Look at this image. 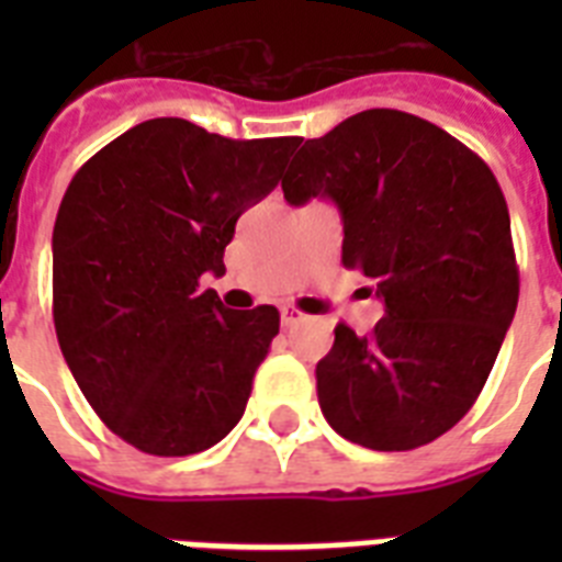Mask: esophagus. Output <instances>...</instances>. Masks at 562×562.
Listing matches in <instances>:
<instances>
[{"instance_id": "1", "label": "esophagus", "mask_w": 562, "mask_h": 562, "mask_svg": "<svg viewBox=\"0 0 562 562\" xmlns=\"http://www.w3.org/2000/svg\"><path fill=\"white\" fill-rule=\"evenodd\" d=\"M280 317H282V326H297L306 315H303V312H300V308H294V306H282Z\"/></svg>"}]
</instances>
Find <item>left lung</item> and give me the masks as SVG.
I'll return each instance as SVG.
<instances>
[{
  "label": "left lung",
  "mask_w": 562,
  "mask_h": 562,
  "mask_svg": "<svg viewBox=\"0 0 562 562\" xmlns=\"http://www.w3.org/2000/svg\"><path fill=\"white\" fill-rule=\"evenodd\" d=\"M282 192L294 206H338L341 262L384 303L373 333L338 324L317 361L326 423L375 452L437 440L479 400L516 315L519 268L498 180L443 127L379 108L308 139Z\"/></svg>",
  "instance_id": "8db88e82"
}]
</instances>
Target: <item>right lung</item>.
<instances>
[{"mask_svg": "<svg viewBox=\"0 0 562 562\" xmlns=\"http://www.w3.org/2000/svg\"><path fill=\"white\" fill-rule=\"evenodd\" d=\"M297 145L148 119L66 189L52 233L57 344L92 411L139 452H203L245 414L280 312L227 308L201 280L224 273L238 215Z\"/></svg>", "mask_w": 562, "mask_h": 562, "instance_id": "1", "label": "right lung"}]
</instances>
